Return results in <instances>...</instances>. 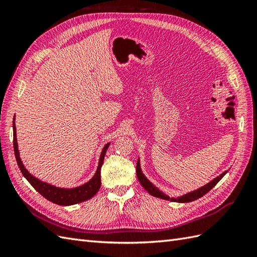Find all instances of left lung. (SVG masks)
Listing matches in <instances>:
<instances>
[{
    "mask_svg": "<svg viewBox=\"0 0 257 257\" xmlns=\"http://www.w3.org/2000/svg\"><path fill=\"white\" fill-rule=\"evenodd\" d=\"M136 173H137V178L139 182H141V184L144 186V189L150 194V195L152 196H155V197H159V198H163V199H166V200H172V201H178V203H190V201H193V200H196L200 197H203L205 194H207L210 190H211L213 186L219 182L221 179L225 176V174H226L227 172H224L223 174H221L219 177H216L215 179H213V180L211 182H209L208 184L204 185L203 188H199L198 190L196 191H193L191 193H188L185 194V195L181 196V197H178V198H170L168 196H166L165 194H163L162 192H160L155 186L148 180V179L144 176L142 169H141V165H139V160L137 161V165H136Z\"/></svg>",
    "mask_w": 257,
    "mask_h": 257,
    "instance_id": "8db88e82",
    "label": "left lung"
}]
</instances>
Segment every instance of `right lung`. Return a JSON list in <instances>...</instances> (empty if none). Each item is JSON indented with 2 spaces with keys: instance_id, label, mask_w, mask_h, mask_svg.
<instances>
[{
  "instance_id": "1",
  "label": "right lung",
  "mask_w": 257,
  "mask_h": 257,
  "mask_svg": "<svg viewBox=\"0 0 257 257\" xmlns=\"http://www.w3.org/2000/svg\"><path fill=\"white\" fill-rule=\"evenodd\" d=\"M13 127H14V151H15V157H16L17 164L21 170L22 175L25 176V178L30 182V184L32 185L38 193L42 194L46 199H48L52 201L53 204H57V205L69 206V205L81 203V201H84V200H88L91 197L94 196L98 192L100 188V168H102L104 157L108 147H109V144H107L104 147L102 154H100L96 173L89 182L84 183L81 186H78V188L61 189V188H56V186L50 185L46 182H42L41 180H38V179H36L35 177L31 175L25 168L19 157L18 144H17V137H16V126H15V118L13 122Z\"/></svg>"
}]
</instances>
